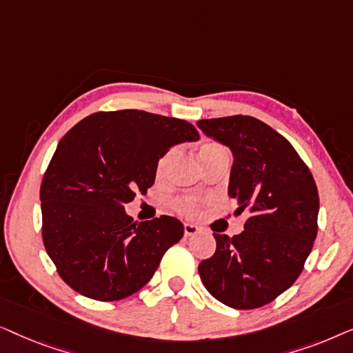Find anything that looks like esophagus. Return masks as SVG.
Returning <instances> with one entry per match:
<instances>
[{
	"label": "esophagus",
	"mask_w": 353,
	"mask_h": 353,
	"mask_svg": "<svg viewBox=\"0 0 353 353\" xmlns=\"http://www.w3.org/2000/svg\"><path fill=\"white\" fill-rule=\"evenodd\" d=\"M183 230H185V236H188V238H190V236H194V234L199 233V228H197L196 225H191V223L183 225Z\"/></svg>",
	"instance_id": "34e87169"
}]
</instances>
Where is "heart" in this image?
I'll return each mask as SVG.
<instances>
[{
	"label": "heart",
	"mask_w": 353,
	"mask_h": 353,
	"mask_svg": "<svg viewBox=\"0 0 353 353\" xmlns=\"http://www.w3.org/2000/svg\"><path fill=\"white\" fill-rule=\"evenodd\" d=\"M216 156H228V149H226L223 144L216 143V141H204L199 148V159L201 162L207 161V159L216 157ZM173 157V152H168L163 156L161 161L157 163V170L156 175L157 178H162L167 173V168L170 165V161ZM173 209H175L176 214H180L183 216H188V219H197L204 210V207L207 205V201L201 199V197L196 196H183L178 197V199L173 201Z\"/></svg>",
	"instance_id": "obj_1"
}]
</instances>
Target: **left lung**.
Segmentation results:
<instances>
[{
  "label": "left lung",
  "mask_w": 353,
  "mask_h": 353,
  "mask_svg": "<svg viewBox=\"0 0 353 353\" xmlns=\"http://www.w3.org/2000/svg\"><path fill=\"white\" fill-rule=\"evenodd\" d=\"M207 137L234 156L230 196L248 212L244 231L214 233L215 254L199 263L207 291L225 305L252 310L296 283L318 231L316 183L292 144L250 115L204 119Z\"/></svg>",
  "instance_id": "8db88e82"
}]
</instances>
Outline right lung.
Segmentation results:
<instances>
[{
  "mask_svg": "<svg viewBox=\"0 0 353 353\" xmlns=\"http://www.w3.org/2000/svg\"><path fill=\"white\" fill-rule=\"evenodd\" d=\"M196 139L186 120L137 109L91 114L62 137L40 199L43 244L65 284L112 302L152 278L185 230L168 215L138 223L125 204L154 185L157 163L172 146Z\"/></svg>",
  "mask_w": 353,
  "mask_h": 353,
  "instance_id": "add662e5",
  "label": "right lung"
}]
</instances>
